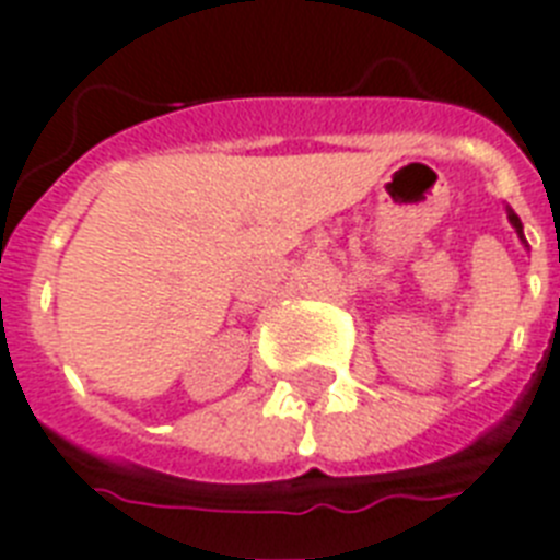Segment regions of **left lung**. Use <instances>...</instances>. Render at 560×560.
I'll return each mask as SVG.
<instances>
[{
    "instance_id": "obj_1",
    "label": "left lung",
    "mask_w": 560,
    "mask_h": 560,
    "mask_svg": "<svg viewBox=\"0 0 560 560\" xmlns=\"http://www.w3.org/2000/svg\"><path fill=\"white\" fill-rule=\"evenodd\" d=\"M509 220H512V226H514V229H517V232H521V235H523V226H521V218H517V214H514V211H512V209H509Z\"/></svg>"
}]
</instances>
